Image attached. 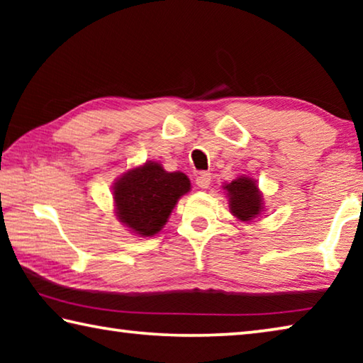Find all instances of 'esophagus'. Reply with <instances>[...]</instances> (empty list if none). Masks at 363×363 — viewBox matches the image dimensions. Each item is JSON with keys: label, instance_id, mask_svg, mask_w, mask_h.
Masks as SVG:
<instances>
[{"label": "esophagus", "instance_id": "obj_1", "mask_svg": "<svg viewBox=\"0 0 363 363\" xmlns=\"http://www.w3.org/2000/svg\"><path fill=\"white\" fill-rule=\"evenodd\" d=\"M195 184L200 189H208V187H210V184H211V174L210 173H200L199 176H196Z\"/></svg>", "mask_w": 363, "mask_h": 363}]
</instances>
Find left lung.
<instances>
[{
    "instance_id": "8db88e82",
    "label": "left lung",
    "mask_w": 363,
    "mask_h": 363,
    "mask_svg": "<svg viewBox=\"0 0 363 363\" xmlns=\"http://www.w3.org/2000/svg\"><path fill=\"white\" fill-rule=\"evenodd\" d=\"M224 190H227V196H229L230 211L237 219L248 223L259 216L264 208L262 195L251 177H237L225 184Z\"/></svg>"
}]
</instances>
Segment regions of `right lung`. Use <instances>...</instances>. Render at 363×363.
Returning a JSON list of instances; mask_svg holds the SVG:
<instances>
[{
    "label": "right lung",
    "instance_id": "obj_1",
    "mask_svg": "<svg viewBox=\"0 0 363 363\" xmlns=\"http://www.w3.org/2000/svg\"><path fill=\"white\" fill-rule=\"evenodd\" d=\"M189 190V177L181 171L168 173L160 163L147 162L115 182L116 216L138 235L152 237L162 230L177 200Z\"/></svg>",
    "mask_w": 363,
    "mask_h": 363
}]
</instances>
